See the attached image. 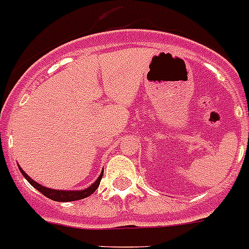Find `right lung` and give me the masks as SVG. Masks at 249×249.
Instances as JSON below:
<instances>
[{"mask_svg":"<svg viewBox=\"0 0 249 249\" xmlns=\"http://www.w3.org/2000/svg\"><path fill=\"white\" fill-rule=\"evenodd\" d=\"M18 169H20V171H21V174L23 175V178H25V179H26L27 181H29L30 184H31V185L36 189V190H39L41 194H44L46 197H49V199H52V200H54V201L80 200V199H84V197L89 196V195H92L93 193H94V191L98 189L99 182H101L102 176H103V171H102V174L99 175L98 179L95 180L92 185L88 186L87 189H84V190H55V189L45 188V186L40 185L39 182H36L35 180L31 179V178H30V176L27 175V174L25 173V171H23L20 166H18Z\"/></svg>","mask_w":249,"mask_h":249,"instance_id":"obj_1","label":"right lung"}]
</instances>
